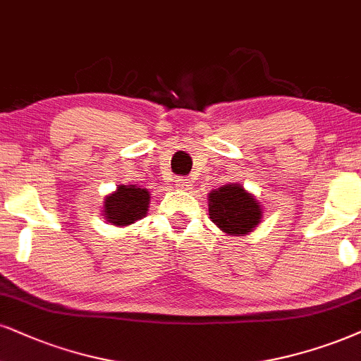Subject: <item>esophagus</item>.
Listing matches in <instances>:
<instances>
[{
	"instance_id": "1",
	"label": "esophagus",
	"mask_w": 361,
	"mask_h": 361,
	"mask_svg": "<svg viewBox=\"0 0 361 361\" xmlns=\"http://www.w3.org/2000/svg\"><path fill=\"white\" fill-rule=\"evenodd\" d=\"M176 185H177V189H180V190H189L190 185H192V182H190L189 179H179Z\"/></svg>"
}]
</instances>
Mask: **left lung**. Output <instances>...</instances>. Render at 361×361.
I'll return each mask as SVG.
<instances>
[{
  "label": "left lung",
  "mask_w": 361,
  "mask_h": 361,
  "mask_svg": "<svg viewBox=\"0 0 361 361\" xmlns=\"http://www.w3.org/2000/svg\"><path fill=\"white\" fill-rule=\"evenodd\" d=\"M209 217L228 235H246L262 219V206L243 184H224L207 194Z\"/></svg>",
  "instance_id": "8db88e82"
}]
</instances>
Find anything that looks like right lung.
Wrapping results in <instances>:
<instances>
[{
    "instance_id": "1",
    "label": "right lung",
    "mask_w": 361,
    "mask_h": 361,
    "mask_svg": "<svg viewBox=\"0 0 361 361\" xmlns=\"http://www.w3.org/2000/svg\"><path fill=\"white\" fill-rule=\"evenodd\" d=\"M149 204V190L137 184H120L117 190H114L104 199V216L110 224L117 226V228H126V226H130L145 217Z\"/></svg>"
}]
</instances>
